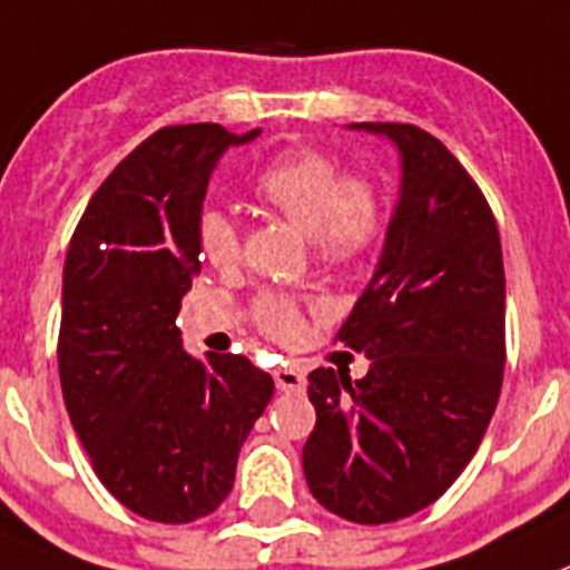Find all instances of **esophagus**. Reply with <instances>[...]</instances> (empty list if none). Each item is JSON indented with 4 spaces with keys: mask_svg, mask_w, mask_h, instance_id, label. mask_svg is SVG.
<instances>
[{
    "mask_svg": "<svg viewBox=\"0 0 570 570\" xmlns=\"http://www.w3.org/2000/svg\"><path fill=\"white\" fill-rule=\"evenodd\" d=\"M275 384L281 393H304L306 375L295 367H278L275 370Z\"/></svg>",
    "mask_w": 570,
    "mask_h": 570,
    "instance_id": "obj_1",
    "label": "esophagus"
}]
</instances>
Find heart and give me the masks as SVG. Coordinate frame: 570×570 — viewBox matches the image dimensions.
I'll list each match as a JSON object with an SVG mask.
<instances>
[{
  "mask_svg": "<svg viewBox=\"0 0 570 570\" xmlns=\"http://www.w3.org/2000/svg\"><path fill=\"white\" fill-rule=\"evenodd\" d=\"M257 195L281 212L286 220L315 237L324 261H346L361 252L379 232L381 203L367 180H346L344 168L333 157L295 148L257 177ZM200 249L212 266H232L240 255V235L229 212L206 209L200 215ZM257 324L275 338H292L298 333V306L286 298H261L255 309Z\"/></svg>",
  "mask_w": 570,
  "mask_h": 570,
  "instance_id": "heart-1",
  "label": "heart"
}]
</instances>
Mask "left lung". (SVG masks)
Here are the masks:
<instances>
[{
	"instance_id": "1",
	"label": "left lung",
	"mask_w": 570,
	"mask_h": 570,
	"mask_svg": "<svg viewBox=\"0 0 570 570\" xmlns=\"http://www.w3.org/2000/svg\"><path fill=\"white\" fill-rule=\"evenodd\" d=\"M387 137L402 186L373 278L338 338L367 375L309 373L318 422L304 444L313 497L335 517H413L482 444L504 370V266L491 206L462 163L407 122H353Z\"/></svg>"
}]
</instances>
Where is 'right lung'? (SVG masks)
Wrapping results in <instances>:
<instances>
[{
  "mask_svg": "<svg viewBox=\"0 0 570 570\" xmlns=\"http://www.w3.org/2000/svg\"><path fill=\"white\" fill-rule=\"evenodd\" d=\"M261 135L168 126L94 191L62 272L59 381L94 470L151 522L209 517L275 393L244 355L183 350L177 313L200 272L203 200L226 148Z\"/></svg>",
  "mask_w": 570,
  "mask_h": 570,
  "instance_id": "right-lung-1",
  "label": "right lung"
}]
</instances>
